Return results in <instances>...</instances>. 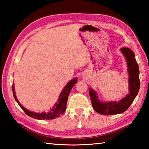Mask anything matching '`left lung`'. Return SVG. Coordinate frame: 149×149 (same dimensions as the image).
Wrapping results in <instances>:
<instances>
[{"label":"left lung","instance_id":"8db88e82","mask_svg":"<svg viewBox=\"0 0 149 149\" xmlns=\"http://www.w3.org/2000/svg\"><path fill=\"white\" fill-rule=\"evenodd\" d=\"M121 51L125 56L128 65L129 93L118 102L103 103L98 99L95 91L90 88V97L92 106L95 111L100 115H116L125 111L133 102L140 90V71L134 53L130 49L126 47L122 48Z\"/></svg>","mask_w":149,"mask_h":149}]
</instances>
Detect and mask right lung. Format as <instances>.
I'll list each match as a JSON object with an SVG mask.
<instances>
[{
    "mask_svg": "<svg viewBox=\"0 0 149 149\" xmlns=\"http://www.w3.org/2000/svg\"><path fill=\"white\" fill-rule=\"evenodd\" d=\"M77 82V79L76 78L74 79L71 80L66 85L64 89L61 92V95L59 96V99L58 100V102L54 107L53 109L50 110V111L47 113H36L29 111V110L26 109V108L22 106L20 102H18V99H17V97L15 95V88L14 85L13 84V96L15 97V99L17 101L18 105L20 106L21 108L24 110V111L26 113V115L29 116L32 118L38 120H52L54 119L55 118H58L62 114L65 113L66 107V103H67L68 97L69 95V93L70 92L72 87L74 86L75 84H76Z\"/></svg>",
    "mask_w": 149,
    "mask_h": 149,
    "instance_id": "obj_1",
    "label": "right lung"
}]
</instances>
